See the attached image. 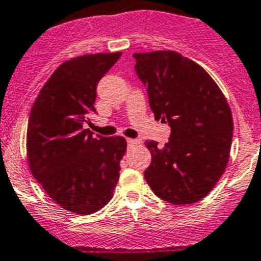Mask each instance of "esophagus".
<instances>
[{
    "mask_svg": "<svg viewBox=\"0 0 261 261\" xmlns=\"http://www.w3.org/2000/svg\"><path fill=\"white\" fill-rule=\"evenodd\" d=\"M126 143H128L129 147L137 146V145H140V140H135V138H126Z\"/></svg>",
    "mask_w": 261,
    "mask_h": 261,
    "instance_id": "esophagus-1",
    "label": "esophagus"
}]
</instances>
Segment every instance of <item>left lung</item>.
<instances>
[{"label":"left lung","mask_w":261,"mask_h":261,"mask_svg":"<svg viewBox=\"0 0 261 261\" xmlns=\"http://www.w3.org/2000/svg\"><path fill=\"white\" fill-rule=\"evenodd\" d=\"M133 58L155 119L171 126L163 147L145 142L151 152L145 180L156 197L172 204L198 202L228 164L233 118L226 98L204 68L180 53H135Z\"/></svg>","instance_id":"obj_1"}]
</instances>
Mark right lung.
I'll return each instance as SVG.
<instances>
[{"instance_id": "1", "label": "right lung", "mask_w": 261, "mask_h": 261, "mask_svg": "<svg viewBox=\"0 0 261 261\" xmlns=\"http://www.w3.org/2000/svg\"><path fill=\"white\" fill-rule=\"evenodd\" d=\"M120 51L87 54L64 62L45 83L31 110L27 156L31 172L57 204L79 215L111 200L126 151L124 137L84 129L95 112L97 84Z\"/></svg>"}]
</instances>
